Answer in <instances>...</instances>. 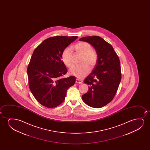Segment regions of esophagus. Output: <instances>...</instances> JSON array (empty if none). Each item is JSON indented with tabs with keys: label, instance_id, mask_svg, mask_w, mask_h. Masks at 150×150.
<instances>
[{
	"label": "esophagus",
	"instance_id": "obj_1",
	"mask_svg": "<svg viewBox=\"0 0 150 150\" xmlns=\"http://www.w3.org/2000/svg\"><path fill=\"white\" fill-rule=\"evenodd\" d=\"M76 82L77 83H79V84H82V81H81V80H79V79H76Z\"/></svg>",
	"mask_w": 150,
	"mask_h": 150
}]
</instances>
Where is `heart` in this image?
<instances>
[{
  "instance_id": "heart-1",
  "label": "heart",
  "mask_w": 150,
  "mask_h": 150,
  "mask_svg": "<svg viewBox=\"0 0 150 150\" xmlns=\"http://www.w3.org/2000/svg\"><path fill=\"white\" fill-rule=\"evenodd\" d=\"M73 49L78 54L82 56L79 66L74 67L70 70V74L78 78L86 76L90 72V67L93 69L96 64L98 56L96 51L92 49L90 43L84 41L79 42L73 47ZM62 59L65 65L71 68L73 66V56L72 51L69 47L64 50L62 54Z\"/></svg>"
}]
</instances>
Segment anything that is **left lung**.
Here are the masks:
<instances>
[{
    "label": "left lung",
    "instance_id": "8db88e82",
    "mask_svg": "<svg viewBox=\"0 0 150 150\" xmlns=\"http://www.w3.org/2000/svg\"><path fill=\"white\" fill-rule=\"evenodd\" d=\"M79 40L92 45L98 56L92 72L84 79L89 87L82 100L90 107L100 108L110 103L117 92L121 78L119 57L113 47L101 37L86 36Z\"/></svg>",
    "mask_w": 150,
    "mask_h": 150
}]
</instances>
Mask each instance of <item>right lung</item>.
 <instances>
[{
  "mask_svg": "<svg viewBox=\"0 0 150 150\" xmlns=\"http://www.w3.org/2000/svg\"><path fill=\"white\" fill-rule=\"evenodd\" d=\"M77 38L50 37L33 52L27 69L29 88L35 99L45 107L53 108L60 105L67 90L75 83V76L62 78L67 69L62 60V54Z\"/></svg>",
  "mask_w": 150,
  "mask_h": 150,
  "instance_id": "obj_1",
  "label": "right lung"
}]
</instances>
